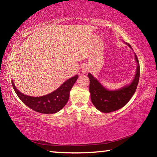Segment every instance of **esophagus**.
Wrapping results in <instances>:
<instances>
[{
  "label": "esophagus",
  "mask_w": 157,
  "mask_h": 157,
  "mask_svg": "<svg viewBox=\"0 0 157 157\" xmlns=\"http://www.w3.org/2000/svg\"><path fill=\"white\" fill-rule=\"evenodd\" d=\"M86 71H87V68H86V67H83V68H82V73H86Z\"/></svg>",
  "instance_id": "obj_1"
}]
</instances>
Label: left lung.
<instances>
[{"instance_id": "1", "label": "left lung", "mask_w": 157, "mask_h": 157, "mask_svg": "<svg viewBox=\"0 0 157 157\" xmlns=\"http://www.w3.org/2000/svg\"><path fill=\"white\" fill-rule=\"evenodd\" d=\"M125 44L133 50L129 44ZM134 57L137 67L134 78L131 83L124 85L118 89H107L100 83L98 79L94 78L91 73H89L88 77L90 80L89 92L91 94L90 95L91 102L98 110L103 113L112 112L123 107L131 99L132 95L136 91L140 76L139 59L136 54H134Z\"/></svg>"}]
</instances>
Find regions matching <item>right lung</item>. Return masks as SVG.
<instances>
[{
    "mask_svg": "<svg viewBox=\"0 0 157 157\" xmlns=\"http://www.w3.org/2000/svg\"><path fill=\"white\" fill-rule=\"evenodd\" d=\"M78 78V75H75L65 81L55 91L39 97L30 96L22 94L15 86L13 79L12 84L18 98L29 108L39 113L52 114L59 111L67 103L71 90Z\"/></svg>",
    "mask_w": 157,
    "mask_h": 157,
    "instance_id": "add662e5",
    "label": "right lung"
}]
</instances>
